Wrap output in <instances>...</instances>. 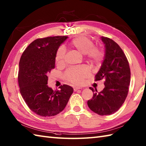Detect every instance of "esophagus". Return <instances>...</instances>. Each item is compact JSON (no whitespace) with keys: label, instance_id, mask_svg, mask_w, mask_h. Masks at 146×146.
Returning a JSON list of instances; mask_svg holds the SVG:
<instances>
[{"label":"esophagus","instance_id":"obj_1","mask_svg":"<svg viewBox=\"0 0 146 146\" xmlns=\"http://www.w3.org/2000/svg\"><path fill=\"white\" fill-rule=\"evenodd\" d=\"M80 89H81V88H80V87H74L73 88L74 91H78V90H80Z\"/></svg>","mask_w":146,"mask_h":146}]
</instances>
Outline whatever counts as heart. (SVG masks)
I'll return each mask as SVG.
<instances>
[{
  "label": "heart",
  "instance_id": "1",
  "mask_svg": "<svg viewBox=\"0 0 146 146\" xmlns=\"http://www.w3.org/2000/svg\"><path fill=\"white\" fill-rule=\"evenodd\" d=\"M69 46L80 53L86 55V59L93 64H100L104 58L103 50L99 46H94V42L87 36H80L70 42ZM65 50L60 47L55 54V62L57 65H63L65 62ZM90 70L87 67L81 66L73 67L68 70L65 73V79L75 84H81L84 78L90 75Z\"/></svg>",
  "mask_w": 146,
  "mask_h": 146
}]
</instances>
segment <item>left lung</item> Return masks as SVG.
Instances as JSON below:
<instances>
[{
	"label": "left lung",
	"instance_id": "obj_1",
	"mask_svg": "<svg viewBox=\"0 0 146 146\" xmlns=\"http://www.w3.org/2000/svg\"><path fill=\"white\" fill-rule=\"evenodd\" d=\"M105 44V56L94 81L104 80V88L98 93L93 88L92 99L88 101V106L101 116L114 113L126 100L130 84L131 71L128 60L117 43L108 37L101 36Z\"/></svg>",
	"mask_w": 146,
	"mask_h": 146
}]
</instances>
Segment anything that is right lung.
<instances>
[{
    "mask_svg": "<svg viewBox=\"0 0 146 146\" xmlns=\"http://www.w3.org/2000/svg\"><path fill=\"white\" fill-rule=\"evenodd\" d=\"M66 36L37 38L27 47L19 62L18 82L20 94L30 110L43 117L62 112L73 92L63 84L60 90L48 87V74L55 68V54Z\"/></svg>",
    "mask_w": 146,
    "mask_h": 146,
    "instance_id": "obj_1",
    "label": "right lung"
}]
</instances>
